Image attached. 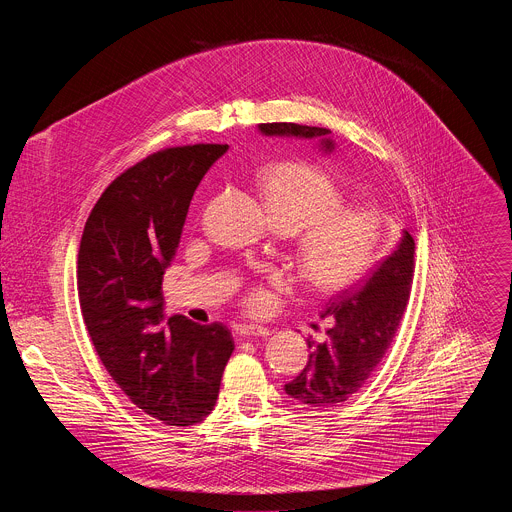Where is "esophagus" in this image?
Listing matches in <instances>:
<instances>
[{
    "instance_id": "obj_1",
    "label": "esophagus",
    "mask_w": 512,
    "mask_h": 512,
    "mask_svg": "<svg viewBox=\"0 0 512 512\" xmlns=\"http://www.w3.org/2000/svg\"><path fill=\"white\" fill-rule=\"evenodd\" d=\"M235 334L249 338V336H269V328L259 326V324H239L235 326Z\"/></svg>"
}]
</instances>
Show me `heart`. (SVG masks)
<instances>
[{"instance_id": "b5f03b06", "label": "heart", "mask_w": 512, "mask_h": 512, "mask_svg": "<svg viewBox=\"0 0 512 512\" xmlns=\"http://www.w3.org/2000/svg\"><path fill=\"white\" fill-rule=\"evenodd\" d=\"M261 194L279 231L298 233L296 263L304 283L318 294H338L358 283L383 257L387 218L364 204H342L340 186L318 166L273 164L261 172ZM287 281L273 275L247 291L251 312H267Z\"/></svg>"}]
</instances>
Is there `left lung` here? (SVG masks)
Here are the masks:
<instances>
[{
    "instance_id": "8db88e82",
    "label": "left lung",
    "mask_w": 512,
    "mask_h": 512,
    "mask_svg": "<svg viewBox=\"0 0 512 512\" xmlns=\"http://www.w3.org/2000/svg\"><path fill=\"white\" fill-rule=\"evenodd\" d=\"M261 133L281 137H320L324 152L334 143L326 127L298 123H261ZM415 241L403 231L397 249L362 283L340 291L324 308L330 320L324 342L312 348L304 371L285 385V393L308 407H330L352 397L389 350L409 302L415 269Z\"/></svg>"
}]
</instances>
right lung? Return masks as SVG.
I'll list each match as a JSON object with an SVG mask.
<instances>
[{"instance_id": "obj_1", "label": "right lung", "mask_w": 512, "mask_h": 512, "mask_svg": "<svg viewBox=\"0 0 512 512\" xmlns=\"http://www.w3.org/2000/svg\"><path fill=\"white\" fill-rule=\"evenodd\" d=\"M221 143L168 148L117 176L91 210L77 261L85 326L107 373L150 417L200 423L235 350L223 324L164 318L162 281L190 200Z\"/></svg>"}]
</instances>
